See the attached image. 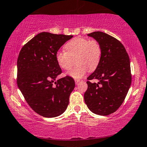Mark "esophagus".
Masks as SVG:
<instances>
[{"label": "esophagus", "mask_w": 147, "mask_h": 147, "mask_svg": "<svg viewBox=\"0 0 147 147\" xmlns=\"http://www.w3.org/2000/svg\"><path fill=\"white\" fill-rule=\"evenodd\" d=\"M80 82V80H75V84H78V83Z\"/></svg>", "instance_id": "34e87169"}]
</instances>
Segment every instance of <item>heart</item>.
Returning <instances> with one entry per match:
<instances>
[{
	"instance_id": "obj_1",
	"label": "heart",
	"mask_w": 147,
	"mask_h": 147,
	"mask_svg": "<svg viewBox=\"0 0 147 147\" xmlns=\"http://www.w3.org/2000/svg\"><path fill=\"white\" fill-rule=\"evenodd\" d=\"M65 51H59L56 53V60L63 70H69L74 63L76 65L68 72V75L75 79H80L85 75L88 69L94 71L100 63L102 49L94 39L76 37L65 45Z\"/></svg>"
}]
</instances>
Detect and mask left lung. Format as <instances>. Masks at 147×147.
I'll list each match as a JSON object with an SVG mask.
<instances>
[{"instance_id": "8db88e82", "label": "left lung", "mask_w": 147, "mask_h": 147, "mask_svg": "<svg viewBox=\"0 0 147 147\" xmlns=\"http://www.w3.org/2000/svg\"><path fill=\"white\" fill-rule=\"evenodd\" d=\"M97 40L102 49L100 63L87 78L84 102L94 114L107 116L121 107L131 84L129 57L123 44L106 33L96 31L87 34ZM98 79V84L90 80Z\"/></svg>"}]
</instances>
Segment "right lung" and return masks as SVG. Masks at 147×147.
Returning a JSON list of instances; mask_svg holds the SVG:
<instances>
[{"label":"right lung","instance_id":"1","mask_svg":"<svg viewBox=\"0 0 147 147\" xmlns=\"http://www.w3.org/2000/svg\"><path fill=\"white\" fill-rule=\"evenodd\" d=\"M73 36L40 32L26 43L19 53L18 87L30 108L44 117L63 114L75 86L74 79L69 76L55 82L57 76L62 73L56 53Z\"/></svg>","mask_w":147,"mask_h":147}]
</instances>
